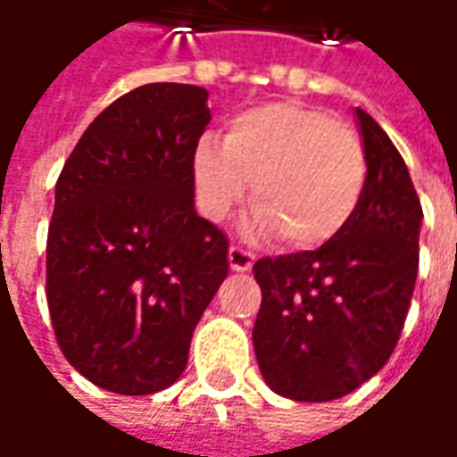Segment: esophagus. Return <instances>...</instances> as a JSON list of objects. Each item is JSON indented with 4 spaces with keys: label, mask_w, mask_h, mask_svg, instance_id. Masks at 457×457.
Listing matches in <instances>:
<instances>
[{
    "label": "esophagus",
    "mask_w": 457,
    "mask_h": 457,
    "mask_svg": "<svg viewBox=\"0 0 457 457\" xmlns=\"http://www.w3.org/2000/svg\"><path fill=\"white\" fill-rule=\"evenodd\" d=\"M253 261H256V256H253L251 251H246V248H241V246L228 248V263H231V270H236V273L251 270Z\"/></svg>",
    "instance_id": "obj_1"
}]
</instances>
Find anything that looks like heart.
<instances>
[{"mask_svg":"<svg viewBox=\"0 0 457 457\" xmlns=\"http://www.w3.org/2000/svg\"><path fill=\"white\" fill-rule=\"evenodd\" d=\"M201 213L226 221L246 198L256 213L248 234L319 248L341 234L366 181L361 141L319 109L294 102L253 106L228 121L223 144L204 137L191 159Z\"/></svg>","mask_w":457,"mask_h":457,"instance_id":"1","label":"heart"}]
</instances>
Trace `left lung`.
<instances>
[{
    "label": "left lung",
    "mask_w": 457,
    "mask_h": 457,
    "mask_svg": "<svg viewBox=\"0 0 457 457\" xmlns=\"http://www.w3.org/2000/svg\"><path fill=\"white\" fill-rule=\"evenodd\" d=\"M366 184L341 234L316 251L253 263L261 308L253 348L273 393L343 398L391 358L413 298L423 209L388 134L355 109Z\"/></svg>",
    "instance_id": "8db88e82"
}]
</instances>
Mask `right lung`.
I'll use <instances>...</instances> for the list:
<instances>
[{"instance_id":"add662e5","label":"right lung","mask_w":457,"mask_h":457,"mask_svg":"<svg viewBox=\"0 0 457 457\" xmlns=\"http://www.w3.org/2000/svg\"><path fill=\"white\" fill-rule=\"evenodd\" d=\"M209 91L144 84L66 159L46 238V303L66 361L104 391L149 395L184 373L228 273V238L194 209Z\"/></svg>"}]
</instances>
